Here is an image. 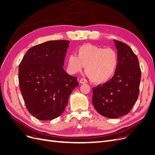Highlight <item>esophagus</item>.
I'll return each mask as SVG.
<instances>
[{
    "label": "esophagus",
    "instance_id": "34e87169",
    "mask_svg": "<svg viewBox=\"0 0 155 155\" xmlns=\"http://www.w3.org/2000/svg\"><path fill=\"white\" fill-rule=\"evenodd\" d=\"M87 83V79H84V78H81V79H80V83H81V84H85V83Z\"/></svg>",
    "mask_w": 155,
    "mask_h": 155
}]
</instances>
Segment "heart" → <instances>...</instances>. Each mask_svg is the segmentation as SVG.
<instances>
[{
  "mask_svg": "<svg viewBox=\"0 0 155 155\" xmlns=\"http://www.w3.org/2000/svg\"><path fill=\"white\" fill-rule=\"evenodd\" d=\"M77 54L68 57L67 66L71 74L81 72L86 66V73L95 83H106L114 76L118 65V55L114 49L85 44L77 49Z\"/></svg>",
  "mask_w": 155,
  "mask_h": 155,
  "instance_id": "1",
  "label": "heart"
}]
</instances>
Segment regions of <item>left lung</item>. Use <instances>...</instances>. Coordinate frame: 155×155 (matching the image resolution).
Listing matches in <instances>:
<instances>
[{"mask_svg":"<svg viewBox=\"0 0 155 155\" xmlns=\"http://www.w3.org/2000/svg\"><path fill=\"white\" fill-rule=\"evenodd\" d=\"M118 51V65L114 76L103 85L93 88L92 101L98 113L109 118L127 114L137 100L141 70L133 50L114 40Z\"/></svg>","mask_w":155,"mask_h":155,"instance_id":"left-lung-1","label":"left lung"}]
</instances>
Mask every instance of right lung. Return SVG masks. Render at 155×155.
<instances>
[{
	"instance_id": "right-lung-1",
	"label": "right lung",
	"mask_w": 155,
	"mask_h": 155,
	"mask_svg": "<svg viewBox=\"0 0 155 155\" xmlns=\"http://www.w3.org/2000/svg\"><path fill=\"white\" fill-rule=\"evenodd\" d=\"M69 41H50L27 51L18 66L20 89L30 113L41 120L61 114L78 78L63 69Z\"/></svg>"
}]
</instances>
